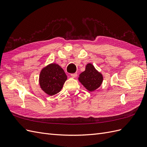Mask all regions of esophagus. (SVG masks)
Returning <instances> with one entry per match:
<instances>
[{"label":"esophagus","mask_w":147,"mask_h":147,"mask_svg":"<svg viewBox=\"0 0 147 147\" xmlns=\"http://www.w3.org/2000/svg\"><path fill=\"white\" fill-rule=\"evenodd\" d=\"M70 76L72 77H74V78H75L77 77V73H74V74H70Z\"/></svg>","instance_id":"1"}]
</instances>
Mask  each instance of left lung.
Masks as SVG:
<instances>
[{
  "mask_svg": "<svg viewBox=\"0 0 147 147\" xmlns=\"http://www.w3.org/2000/svg\"><path fill=\"white\" fill-rule=\"evenodd\" d=\"M79 81L90 91L98 88L103 81L102 75L97 71L91 64H88L85 70L80 74Z\"/></svg>",
  "mask_w": 147,
  "mask_h": 147,
  "instance_id": "obj_1",
  "label": "left lung"
}]
</instances>
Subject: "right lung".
Returning <instances> with one entry per match:
<instances>
[{"label":"right lung","mask_w":147,"mask_h":147,"mask_svg":"<svg viewBox=\"0 0 147 147\" xmlns=\"http://www.w3.org/2000/svg\"><path fill=\"white\" fill-rule=\"evenodd\" d=\"M67 75L64 70L56 64H51L43 68L39 77L42 90L50 96L58 93L66 81Z\"/></svg>","instance_id":"right-lung-1"}]
</instances>
